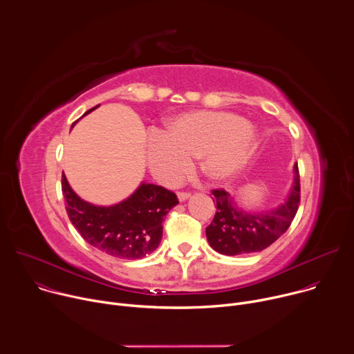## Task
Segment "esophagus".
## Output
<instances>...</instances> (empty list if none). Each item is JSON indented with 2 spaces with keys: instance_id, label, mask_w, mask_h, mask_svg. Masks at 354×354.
Here are the masks:
<instances>
[{
  "instance_id": "esophagus-1",
  "label": "esophagus",
  "mask_w": 354,
  "mask_h": 354,
  "mask_svg": "<svg viewBox=\"0 0 354 354\" xmlns=\"http://www.w3.org/2000/svg\"><path fill=\"white\" fill-rule=\"evenodd\" d=\"M189 197H190V193H187V192H179V193H178L179 201H185V200H187Z\"/></svg>"
}]
</instances>
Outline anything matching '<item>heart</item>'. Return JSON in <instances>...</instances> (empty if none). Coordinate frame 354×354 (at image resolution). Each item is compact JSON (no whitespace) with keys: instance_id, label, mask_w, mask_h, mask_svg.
Here are the masks:
<instances>
[{"instance_id":"heart-1","label":"heart","mask_w":354,"mask_h":354,"mask_svg":"<svg viewBox=\"0 0 354 354\" xmlns=\"http://www.w3.org/2000/svg\"><path fill=\"white\" fill-rule=\"evenodd\" d=\"M258 147L257 130L228 112L196 111L168 122L147 142V164L157 179L175 182L197 160V168L214 183L234 178Z\"/></svg>"}]
</instances>
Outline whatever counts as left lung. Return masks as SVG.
I'll list each match as a JSON object with an SVG mask.
<instances>
[{"label": "left lung", "mask_w": 354, "mask_h": 354, "mask_svg": "<svg viewBox=\"0 0 354 354\" xmlns=\"http://www.w3.org/2000/svg\"><path fill=\"white\" fill-rule=\"evenodd\" d=\"M217 212L206 228L210 246L221 255L254 254L279 239L294 220L299 205V174L294 165V180L280 206L265 212H245L225 190H213Z\"/></svg>", "instance_id": "1"}]
</instances>
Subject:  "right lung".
Masks as SVG:
<instances>
[{
    "label": "right lung",
    "mask_w": 354,
    "mask_h": 354,
    "mask_svg": "<svg viewBox=\"0 0 354 354\" xmlns=\"http://www.w3.org/2000/svg\"><path fill=\"white\" fill-rule=\"evenodd\" d=\"M62 189L68 218L81 236L104 254L129 261L145 258L158 248L164 217L179 203L171 190L145 182L112 206H96L82 200L64 174Z\"/></svg>",
    "instance_id": "add662e5"
}]
</instances>
